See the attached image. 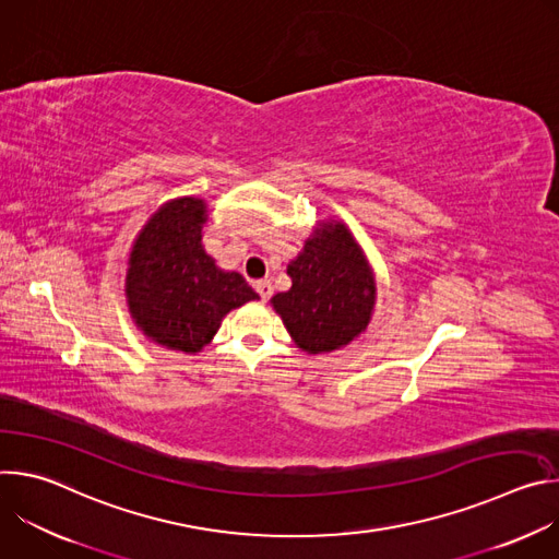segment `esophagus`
<instances>
[{"mask_svg": "<svg viewBox=\"0 0 559 559\" xmlns=\"http://www.w3.org/2000/svg\"><path fill=\"white\" fill-rule=\"evenodd\" d=\"M254 289L259 292V296H261L263 300H267V298L272 296V292H274V287H272V281H270V278H261V281H257V283H254Z\"/></svg>", "mask_w": 559, "mask_h": 559, "instance_id": "obj_1", "label": "esophagus"}]
</instances>
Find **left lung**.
<instances>
[{
  "label": "left lung",
  "instance_id": "8db88e82",
  "mask_svg": "<svg viewBox=\"0 0 559 559\" xmlns=\"http://www.w3.org/2000/svg\"><path fill=\"white\" fill-rule=\"evenodd\" d=\"M292 287L272 296L294 343L307 354H330L360 336L376 305L373 270L341 221H323L289 261Z\"/></svg>",
  "mask_w": 559,
  "mask_h": 559
}]
</instances>
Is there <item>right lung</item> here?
Returning a JSON list of instances; mask_svg holds the SVG:
<instances>
[{
    "instance_id": "1",
    "label": "right lung",
    "mask_w": 559,
    "mask_h": 559,
    "mask_svg": "<svg viewBox=\"0 0 559 559\" xmlns=\"http://www.w3.org/2000/svg\"><path fill=\"white\" fill-rule=\"evenodd\" d=\"M207 205L181 197L158 207L134 238L126 298L134 325L156 345L197 354L218 332L225 313L259 294L238 272H223L201 238Z\"/></svg>"
}]
</instances>
